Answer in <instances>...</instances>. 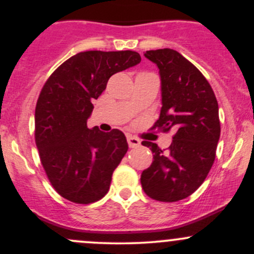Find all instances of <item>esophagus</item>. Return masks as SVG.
I'll return each mask as SVG.
<instances>
[{
  "label": "esophagus",
  "instance_id": "1",
  "mask_svg": "<svg viewBox=\"0 0 254 254\" xmlns=\"http://www.w3.org/2000/svg\"><path fill=\"white\" fill-rule=\"evenodd\" d=\"M127 143H129L130 148H137V147H139V145H141V142H139V139L136 138V137L127 136Z\"/></svg>",
  "mask_w": 254,
  "mask_h": 254
}]
</instances>
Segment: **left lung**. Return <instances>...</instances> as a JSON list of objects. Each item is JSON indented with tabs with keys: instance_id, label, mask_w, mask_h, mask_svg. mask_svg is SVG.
<instances>
[{
	"instance_id": "obj_1",
	"label": "left lung",
	"mask_w": 254,
	"mask_h": 254,
	"mask_svg": "<svg viewBox=\"0 0 254 254\" xmlns=\"http://www.w3.org/2000/svg\"><path fill=\"white\" fill-rule=\"evenodd\" d=\"M161 77L162 107L151 129L176 135L168 148L143 141L153 151L150 167L142 172V189L160 202H177L202 185L216 156L221 125L218 104L208 80L183 55L172 49L145 51Z\"/></svg>"
}]
</instances>
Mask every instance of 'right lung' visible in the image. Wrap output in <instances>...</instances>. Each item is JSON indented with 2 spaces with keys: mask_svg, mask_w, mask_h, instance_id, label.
<instances>
[{
  "mask_svg": "<svg viewBox=\"0 0 254 254\" xmlns=\"http://www.w3.org/2000/svg\"><path fill=\"white\" fill-rule=\"evenodd\" d=\"M141 62L135 51H86L66 60L43 86L34 138L51 185L65 199L89 204L107 193L113 171L127 151L124 133L88 129L93 101L113 74Z\"/></svg>",
  "mask_w": 254,
  "mask_h": 254,
  "instance_id": "right-lung-1",
  "label": "right lung"
}]
</instances>
